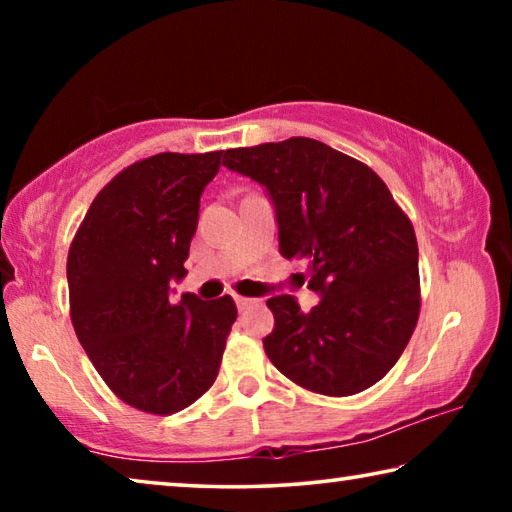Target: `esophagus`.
I'll return each instance as SVG.
<instances>
[{
    "instance_id": "esophagus-1",
    "label": "esophagus",
    "mask_w": 512,
    "mask_h": 512,
    "mask_svg": "<svg viewBox=\"0 0 512 512\" xmlns=\"http://www.w3.org/2000/svg\"><path fill=\"white\" fill-rule=\"evenodd\" d=\"M235 302H237V307L244 311V309H248V307H253L255 305V298H244V296H235Z\"/></svg>"
}]
</instances>
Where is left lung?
I'll return each mask as SVG.
<instances>
[{
	"instance_id": "left-lung-1",
	"label": "left lung",
	"mask_w": 512,
	"mask_h": 512,
	"mask_svg": "<svg viewBox=\"0 0 512 512\" xmlns=\"http://www.w3.org/2000/svg\"><path fill=\"white\" fill-rule=\"evenodd\" d=\"M223 167L266 187L280 253L305 259L320 302L266 300L273 366L298 386L345 397L391 370L420 314L418 241L384 180L366 164L309 137L230 149Z\"/></svg>"
}]
</instances>
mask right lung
I'll use <instances>...</instances> for the list:
<instances>
[{"label": "right lung", "instance_id": "obj_1", "mask_svg": "<svg viewBox=\"0 0 512 512\" xmlns=\"http://www.w3.org/2000/svg\"><path fill=\"white\" fill-rule=\"evenodd\" d=\"M221 158L158 153L131 164L97 194L69 246L74 332L110 391L146 413L183 411L214 384L237 318L230 296L171 300Z\"/></svg>", "mask_w": 512, "mask_h": 512}]
</instances>
